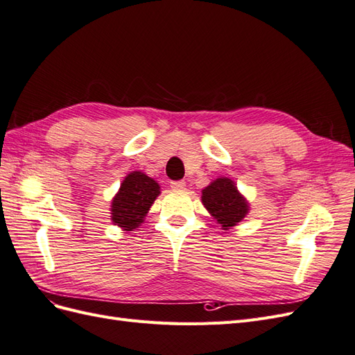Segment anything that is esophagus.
Segmentation results:
<instances>
[{
	"label": "esophagus",
	"mask_w": 355,
	"mask_h": 355,
	"mask_svg": "<svg viewBox=\"0 0 355 355\" xmlns=\"http://www.w3.org/2000/svg\"><path fill=\"white\" fill-rule=\"evenodd\" d=\"M170 187L173 189H184L187 187V184H185V180H171Z\"/></svg>",
	"instance_id": "1"
}]
</instances>
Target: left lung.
Segmentation results:
<instances>
[{
	"label": "left lung",
	"instance_id": "8db88e82",
	"mask_svg": "<svg viewBox=\"0 0 355 355\" xmlns=\"http://www.w3.org/2000/svg\"><path fill=\"white\" fill-rule=\"evenodd\" d=\"M202 204L214 218L228 230L239 223L249 211V204L240 196L234 182L227 178H219L202 189Z\"/></svg>",
	"mask_w": 355,
	"mask_h": 355
}]
</instances>
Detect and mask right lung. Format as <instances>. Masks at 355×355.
Instances as JSON below:
<instances>
[{
	"label": "right lung",
	"instance_id": "right-lung-1",
	"mask_svg": "<svg viewBox=\"0 0 355 355\" xmlns=\"http://www.w3.org/2000/svg\"><path fill=\"white\" fill-rule=\"evenodd\" d=\"M159 194V185L142 171H133L121 184L112 200V222L125 231H133Z\"/></svg>",
	"mask_w": 355,
	"mask_h": 355
}]
</instances>
